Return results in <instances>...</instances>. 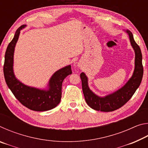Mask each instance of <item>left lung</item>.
Listing matches in <instances>:
<instances>
[{
    "label": "left lung",
    "instance_id": "obj_1",
    "mask_svg": "<svg viewBox=\"0 0 148 148\" xmlns=\"http://www.w3.org/2000/svg\"><path fill=\"white\" fill-rule=\"evenodd\" d=\"M131 44L135 53L134 70L132 76L123 86L116 91L105 97H99L94 93L88 86V78L84 72L80 74L82 79V90L87 104L97 111L112 112L119 108L131 99L136 89L141 84L143 77L142 56L138 45L134 41L132 32L127 30Z\"/></svg>",
    "mask_w": 148,
    "mask_h": 148
}]
</instances>
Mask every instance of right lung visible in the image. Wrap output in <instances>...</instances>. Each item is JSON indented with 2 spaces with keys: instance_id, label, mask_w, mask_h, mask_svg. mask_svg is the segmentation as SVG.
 Masks as SVG:
<instances>
[{
  "instance_id": "obj_1",
  "label": "right lung",
  "mask_w": 148,
  "mask_h": 148,
  "mask_svg": "<svg viewBox=\"0 0 148 148\" xmlns=\"http://www.w3.org/2000/svg\"><path fill=\"white\" fill-rule=\"evenodd\" d=\"M26 26L23 25L17 29L14 38L7 47L3 68L5 81L15 97L23 106L34 111H47L54 108L61 101L62 82L72 73L71 66L68 65L55 72L50 77L46 89L28 86L17 79L13 68L14 50L20 31Z\"/></svg>"
}]
</instances>
